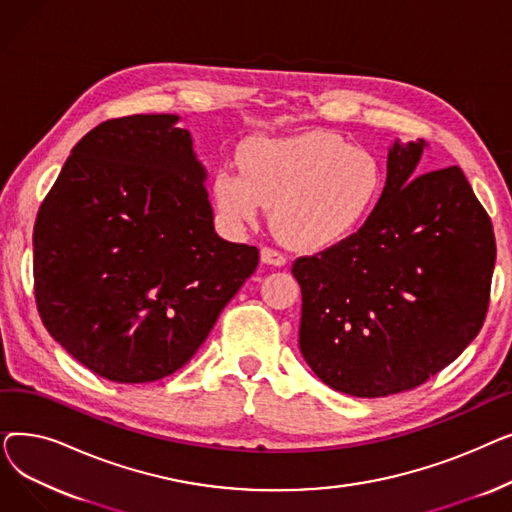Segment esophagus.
<instances>
[{"mask_svg": "<svg viewBox=\"0 0 512 512\" xmlns=\"http://www.w3.org/2000/svg\"><path fill=\"white\" fill-rule=\"evenodd\" d=\"M261 261L267 263V265L282 267V265L286 263V257H284L280 251L272 249V247H263V249H261Z\"/></svg>", "mask_w": 512, "mask_h": 512, "instance_id": "1", "label": "esophagus"}]
</instances>
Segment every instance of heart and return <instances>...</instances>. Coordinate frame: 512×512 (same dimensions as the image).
<instances>
[{
  "instance_id": "b5f03b06",
  "label": "heart",
  "mask_w": 512,
  "mask_h": 512,
  "mask_svg": "<svg viewBox=\"0 0 512 512\" xmlns=\"http://www.w3.org/2000/svg\"><path fill=\"white\" fill-rule=\"evenodd\" d=\"M211 195L230 228L253 224L270 205L276 234L303 251H321L353 236L382 195L375 155L334 132L255 139L240 151V174L220 168Z\"/></svg>"
}]
</instances>
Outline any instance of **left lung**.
Wrapping results in <instances>:
<instances>
[{
    "label": "left lung",
    "instance_id": "1",
    "mask_svg": "<svg viewBox=\"0 0 512 512\" xmlns=\"http://www.w3.org/2000/svg\"><path fill=\"white\" fill-rule=\"evenodd\" d=\"M425 141L388 151L384 193L340 245L292 263L299 344L330 388L380 398L413 390L459 357L490 305L496 240L459 166L415 177Z\"/></svg>",
    "mask_w": 512,
    "mask_h": 512
}]
</instances>
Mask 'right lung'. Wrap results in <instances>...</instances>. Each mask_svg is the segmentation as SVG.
I'll return each mask as SVG.
<instances>
[{"mask_svg":"<svg viewBox=\"0 0 512 512\" xmlns=\"http://www.w3.org/2000/svg\"><path fill=\"white\" fill-rule=\"evenodd\" d=\"M174 114L101 122L39 207L43 326L101 378L147 384L193 359L257 270V247L215 234L205 168Z\"/></svg>","mask_w":512,"mask_h":512,"instance_id":"add662e5","label":"right lung"}]
</instances>
